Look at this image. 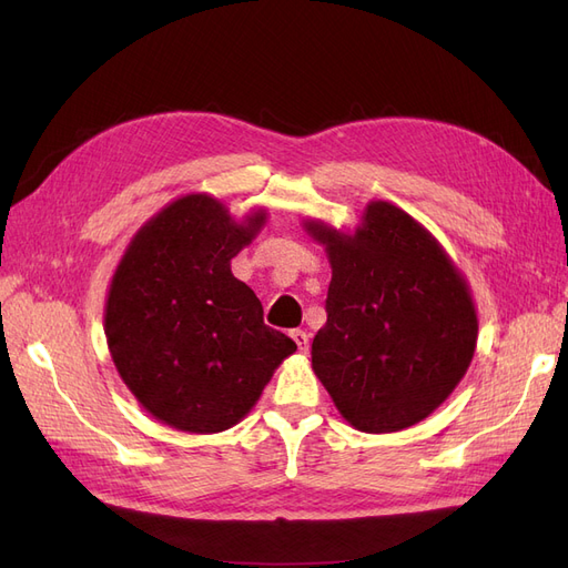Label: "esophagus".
<instances>
[{
  "label": "esophagus",
  "instance_id": "1",
  "mask_svg": "<svg viewBox=\"0 0 568 568\" xmlns=\"http://www.w3.org/2000/svg\"><path fill=\"white\" fill-rule=\"evenodd\" d=\"M291 338H293V343L298 345V352H307V349H310V336L305 334V331L293 328V331H291Z\"/></svg>",
  "mask_w": 568,
  "mask_h": 568
}]
</instances>
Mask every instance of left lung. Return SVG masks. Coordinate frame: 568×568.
Listing matches in <instances>:
<instances>
[{
    "label": "left lung",
    "mask_w": 568,
    "mask_h": 568,
    "mask_svg": "<svg viewBox=\"0 0 568 568\" xmlns=\"http://www.w3.org/2000/svg\"><path fill=\"white\" fill-rule=\"evenodd\" d=\"M331 263L312 368L359 433H397L454 393L477 347L473 291L444 246L399 206L368 202L355 232L303 221Z\"/></svg>",
    "instance_id": "1"
}]
</instances>
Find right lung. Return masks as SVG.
I'll use <instances>...</instances> for the list:
<instances>
[{"label":"right lung","instance_id":"add662e5","mask_svg":"<svg viewBox=\"0 0 568 568\" xmlns=\"http://www.w3.org/2000/svg\"><path fill=\"white\" fill-rule=\"evenodd\" d=\"M267 221H234L206 192L173 200L133 234L105 301L116 374L150 416L192 435L237 425L296 352L230 261Z\"/></svg>","mask_w":568,"mask_h":568}]
</instances>
